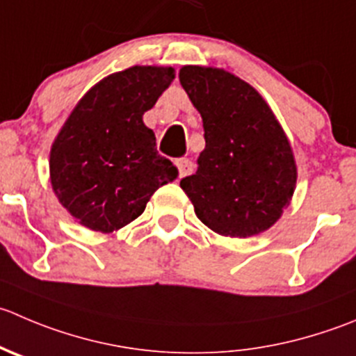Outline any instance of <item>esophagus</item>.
I'll list each match as a JSON object with an SVG mask.
<instances>
[{
    "mask_svg": "<svg viewBox=\"0 0 356 356\" xmlns=\"http://www.w3.org/2000/svg\"><path fill=\"white\" fill-rule=\"evenodd\" d=\"M175 167H177V172L181 177H186V175L193 174V170H195V165L188 158H179V160H175Z\"/></svg>",
    "mask_w": 356,
    "mask_h": 356,
    "instance_id": "1",
    "label": "esophagus"
}]
</instances>
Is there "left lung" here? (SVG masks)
<instances>
[{"instance_id":"1","label":"left lung","mask_w":356,"mask_h":356,"mask_svg":"<svg viewBox=\"0 0 356 356\" xmlns=\"http://www.w3.org/2000/svg\"><path fill=\"white\" fill-rule=\"evenodd\" d=\"M179 81L205 130L198 168L181 179L196 217L222 236L270 229L298 182L294 151L280 122L254 86L226 69L182 65Z\"/></svg>"}]
</instances>
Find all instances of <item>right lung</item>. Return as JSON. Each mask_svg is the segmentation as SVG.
Instances as JSON below:
<instances>
[{
	"label": "right lung",
	"mask_w": 356,
	"mask_h": 356,
	"mask_svg": "<svg viewBox=\"0 0 356 356\" xmlns=\"http://www.w3.org/2000/svg\"><path fill=\"white\" fill-rule=\"evenodd\" d=\"M175 78L170 65H132L86 92L50 149V182L81 226L113 233L136 220L160 186L177 177L143 122Z\"/></svg>",
	"instance_id": "1"
}]
</instances>
